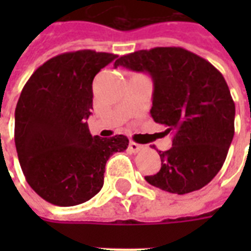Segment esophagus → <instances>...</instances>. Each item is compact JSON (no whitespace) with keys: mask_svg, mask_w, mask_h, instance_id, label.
Masks as SVG:
<instances>
[{"mask_svg":"<svg viewBox=\"0 0 251 251\" xmlns=\"http://www.w3.org/2000/svg\"><path fill=\"white\" fill-rule=\"evenodd\" d=\"M142 148H144V147H142V145H140V144H136V142H133V141L129 142V149H130L133 153L140 152Z\"/></svg>","mask_w":251,"mask_h":251,"instance_id":"obj_1","label":"esophagus"}]
</instances>
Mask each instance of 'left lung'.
<instances>
[{"label": "left lung", "instance_id": "8db88e82", "mask_svg": "<svg viewBox=\"0 0 251 251\" xmlns=\"http://www.w3.org/2000/svg\"><path fill=\"white\" fill-rule=\"evenodd\" d=\"M118 66L152 76L151 115L174 134L172 148L158 152L160 171L145 180L171 194L203 188L221 171L234 137L235 104L223 75L180 47L136 51L115 60Z\"/></svg>", "mask_w": 251, "mask_h": 251}]
</instances>
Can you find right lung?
<instances>
[{"label":"right lung","instance_id":"add662e5","mask_svg":"<svg viewBox=\"0 0 251 251\" xmlns=\"http://www.w3.org/2000/svg\"><path fill=\"white\" fill-rule=\"evenodd\" d=\"M114 53L66 52L47 60L25 83L14 113V142L30 188L60 207L90 200L103 185L106 161L127 137L91 136L93 80Z\"/></svg>","mask_w":251,"mask_h":251}]
</instances>
